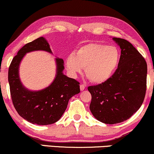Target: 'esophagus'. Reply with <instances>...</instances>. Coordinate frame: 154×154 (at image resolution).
<instances>
[{"mask_svg":"<svg viewBox=\"0 0 154 154\" xmlns=\"http://www.w3.org/2000/svg\"><path fill=\"white\" fill-rule=\"evenodd\" d=\"M85 89V85L84 84H81L80 85V90L81 91H83V90Z\"/></svg>","mask_w":154,"mask_h":154,"instance_id":"1","label":"esophagus"}]
</instances>
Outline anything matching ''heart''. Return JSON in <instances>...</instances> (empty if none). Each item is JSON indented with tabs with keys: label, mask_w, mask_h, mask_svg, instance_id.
<instances>
[{
	"label": "heart",
	"mask_w": 154,
	"mask_h": 154,
	"mask_svg": "<svg viewBox=\"0 0 154 154\" xmlns=\"http://www.w3.org/2000/svg\"><path fill=\"white\" fill-rule=\"evenodd\" d=\"M120 51L116 46L91 43L79 48L75 54L66 56L65 63L72 75L81 73L85 68V75L91 82L100 84L108 80L117 69Z\"/></svg>",
	"instance_id": "heart-1"
}]
</instances>
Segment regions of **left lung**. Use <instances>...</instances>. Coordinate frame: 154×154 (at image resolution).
I'll return each mask as SVG.
<instances>
[{
  "label": "left lung",
  "mask_w": 154,
  "mask_h": 154,
  "mask_svg": "<svg viewBox=\"0 0 154 154\" xmlns=\"http://www.w3.org/2000/svg\"><path fill=\"white\" fill-rule=\"evenodd\" d=\"M121 48L118 68L108 80L89 86L90 109L98 121L114 125L128 119L140 109L146 92L147 63L128 40L113 38Z\"/></svg>",
  "instance_id": "left-lung-1"
}]
</instances>
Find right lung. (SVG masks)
Here are the masks:
<instances>
[{
    "mask_svg": "<svg viewBox=\"0 0 154 154\" xmlns=\"http://www.w3.org/2000/svg\"><path fill=\"white\" fill-rule=\"evenodd\" d=\"M51 50L45 38L41 37L26 43L12 59L8 68V82L14 106L18 114L32 124L51 125L59 121L73 95L80 92L79 82L63 74V61L56 59L57 73L48 87L39 91L26 89L20 82L19 66L26 53L33 51Z\"/></svg>",
    "mask_w": 154,
    "mask_h": 154,
    "instance_id": "obj_1",
    "label": "right lung"
}]
</instances>
